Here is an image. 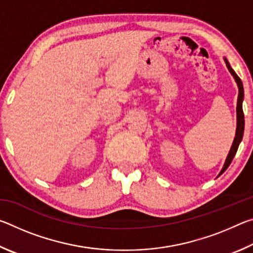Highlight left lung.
<instances>
[{
    "label": "left lung",
    "mask_w": 253,
    "mask_h": 253,
    "mask_svg": "<svg viewBox=\"0 0 253 253\" xmlns=\"http://www.w3.org/2000/svg\"><path fill=\"white\" fill-rule=\"evenodd\" d=\"M224 61H225V65L228 67V69L230 71V74L232 75V77L235 80V83H237L238 85V89H239V95H238V102H237V129H235V137L233 139V143H232V146L230 148V152L228 154V156L225 158V162H224V165L223 168H222L221 172L219 174L220 175L224 172V170L229 168V165L231 164V162H232L233 157L235 155V153L238 151V147L240 143H241L242 140V137H243V131H245V115H243V109H242V102H243V98H245V90H243V84H242V81L241 79L239 78L238 75L235 74L234 70L231 68L230 63L226 58H224Z\"/></svg>",
    "instance_id": "8db88e82"
}]
</instances>
